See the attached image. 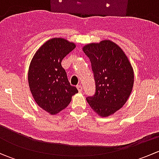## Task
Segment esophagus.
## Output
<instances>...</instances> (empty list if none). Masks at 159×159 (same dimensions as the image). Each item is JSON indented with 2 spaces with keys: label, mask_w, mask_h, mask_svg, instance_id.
<instances>
[{
  "label": "esophagus",
  "mask_w": 159,
  "mask_h": 159,
  "mask_svg": "<svg viewBox=\"0 0 159 159\" xmlns=\"http://www.w3.org/2000/svg\"><path fill=\"white\" fill-rule=\"evenodd\" d=\"M77 89H78L79 92H81V91H82V86H81V84H78V85H77Z\"/></svg>",
  "instance_id": "34e87169"
}]
</instances>
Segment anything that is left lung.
<instances>
[{"label": "left lung", "instance_id": "obj_1", "mask_svg": "<svg viewBox=\"0 0 159 159\" xmlns=\"http://www.w3.org/2000/svg\"><path fill=\"white\" fill-rule=\"evenodd\" d=\"M94 72L96 91L87 102L100 117H108L121 109L129 99L134 70L122 49L110 40L91 43L83 47Z\"/></svg>", "mask_w": 159, "mask_h": 159}]
</instances>
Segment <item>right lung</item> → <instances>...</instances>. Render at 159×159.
Wrapping results in <instances>:
<instances>
[{
	"mask_svg": "<svg viewBox=\"0 0 159 159\" xmlns=\"http://www.w3.org/2000/svg\"><path fill=\"white\" fill-rule=\"evenodd\" d=\"M75 43L54 38L38 48L28 69L30 91L37 105L51 115H56L70 104L78 92L70 85L61 66L64 57L75 48Z\"/></svg>",
	"mask_w": 159,
	"mask_h": 159,
	"instance_id": "obj_1",
	"label": "right lung"
}]
</instances>
